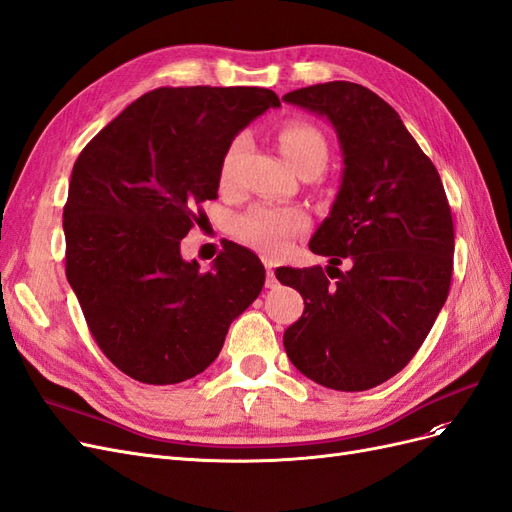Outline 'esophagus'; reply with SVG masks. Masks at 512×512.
<instances>
[{"label":"esophagus","instance_id":"1","mask_svg":"<svg viewBox=\"0 0 512 512\" xmlns=\"http://www.w3.org/2000/svg\"><path fill=\"white\" fill-rule=\"evenodd\" d=\"M267 288H275L277 286V277H275V269L271 262H267V280H265Z\"/></svg>","mask_w":512,"mask_h":512}]
</instances>
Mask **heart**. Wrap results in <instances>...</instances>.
<instances>
[{
	"label": "heart",
	"mask_w": 512,
	"mask_h": 512,
	"mask_svg": "<svg viewBox=\"0 0 512 512\" xmlns=\"http://www.w3.org/2000/svg\"><path fill=\"white\" fill-rule=\"evenodd\" d=\"M280 145L284 156L290 160V164L301 170L305 166H322L327 164V141L324 136L309 123L303 121H288L280 130ZM245 136H235L228 143V147L222 153L218 181L220 188L228 190L235 185L237 179V166L245 151ZM307 226V218L297 209H277L258 205L243 213L235 224V230L239 239L256 247L258 252L275 256L284 250V245L290 237L297 235Z\"/></svg>",
	"instance_id": "b5f03b06"
}]
</instances>
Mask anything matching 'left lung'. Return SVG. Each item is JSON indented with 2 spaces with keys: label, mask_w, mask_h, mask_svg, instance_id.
<instances>
[{
  "label": "left lung",
  "mask_w": 512,
  "mask_h": 512,
  "mask_svg": "<svg viewBox=\"0 0 512 512\" xmlns=\"http://www.w3.org/2000/svg\"><path fill=\"white\" fill-rule=\"evenodd\" d=\"M282 100L327 117L344 158L329 218L309 241L329 267L275 271L305 301L284 348L327 389H374L410 363L448 297L455 230L444 185L395 108L367 87L333 81Z\"/></svg>",
  "instance_id": "1"
}]
</instances>
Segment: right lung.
I'll return each mask as SVG.
<instances>
[{
	"mask_svg": "<svg viewBox=\"0 0 512 512\" xmlns=\"http://www.w3.org/2000/svg\"><path fill=\"white\" fill-rule=\"evenodd\" d=\"M280 106L262 87H160L132 102L76 158L64 207L66 277L87 327L123 374L175 384L205 371L230 322L265 286L241 245L213 269L181 258V239L218 198L228 143Z\"/></svg>",
	"mask_w": 512,
	"mask_h": 512,
	"instance_id": "1",
	"label": "right lung"
}]
</instances>
